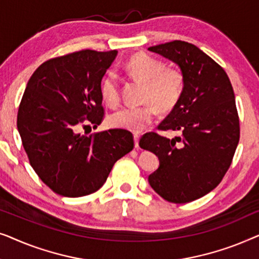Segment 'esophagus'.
Listing matches in <instances>:
<instances>
[{"label": "esophagus", "instance_id": "obj_1", "mask_svg": "<svg viewBox=\"0 0 259 259\" xmlns=\"http://www.w3.org/2000/svg\"><path fill=\"white\" fill-rule=\"evenodd\" d=\"M139 139H140L139 134H134V146L137 148L139 147Z\"/></svg>", "mask_w": 259, "mask_h": 259}]
</instances>
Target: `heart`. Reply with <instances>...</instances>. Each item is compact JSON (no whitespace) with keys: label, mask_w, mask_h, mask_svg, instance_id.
I'll return each instance as SVG.
<instances>
[{"label":"heart","mask_w":259,"mask_h":259,"mask_svg":"<svg viewBox=\"0 0 259 259\" xmlns=\"http://www.w3.org/2000/svg\"><path fill=\"white\" fill-rule=\"evenodd\" d=\"M126 73L144 83L141 99L147 104L123 107L109 116V125L115 128L141 132L153 121L155 107L168 112L178 104L185 88V76L178 68H167L164 61L146 53L133 55L125 66ZM105 104L116 106L120 101V81L111 70L101 83Z\"/></svg>","instance_id":"b5f03b06"}]
</instances>
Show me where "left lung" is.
Here are the masks:
<instances>
[{
    "label": "left lung",
    "instance_id": "obj_1",
    "mask_svg": "<svg viewBox=\"0 0 259 259\" xmlns=\"http://www.w3.org/2000/svg\"><path fill=\"white\" fill-rule=\"evenodd\" d=\"M148 51L177 63L185 76L182 99L158 126L179 136L150 132L139 141L160 161L148 183L165 200L190 203L217 187L231 165L239 141L235 93L225 70L192 44L176 40Z\"/></svg>",
    "mask_w": 259,
    "mask_h": 259
}]
</instances>
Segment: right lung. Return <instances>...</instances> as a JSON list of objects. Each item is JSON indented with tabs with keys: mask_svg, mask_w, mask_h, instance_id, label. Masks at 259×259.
Here are the masks:
<instances>
[{
	"mask_svg": "<svg viewBox=\"0 0 259 259\" xmlns=\"http://www.w3.org/2000/svg\"><path fill=\"white\" fill-rule=\"evenodd\" d=\"M118 54L91 49L42 63L28 81L17 130L29 162L55 193L82 197L104 185L113 165L134 147L126 130L83 136L104 119L101 80Z\"/></svg>",
	"mask_w": 259,
	"mask_h": 259,
	"instance_id": "1",
	"label": "right lung"
}]
</instances>
